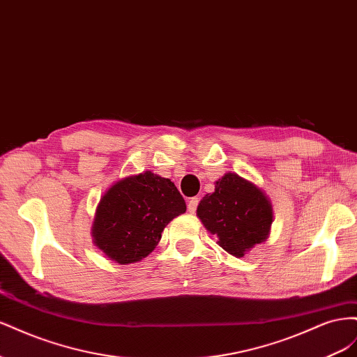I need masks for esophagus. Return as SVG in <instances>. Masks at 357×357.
<instances>
[{
    "label": "esophagus",
    "instance_id": "1",
    "mask_svg": "<svg viewBox=\"0 0 357 357\" xmlns=\"http://www.w3.org/2000/svg\"><path fill=\"white\" fill-rule=\"evenodd\" d=\"M198 204H199V198H190L189 199V202H188V211L189 213H195L197 211V207H198Z\"/></svg>",
    "mask_w": 357,
    "mask_h": 357
}]
</instances>
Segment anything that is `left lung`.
Listing matches in <instances>:
<instances>
[{
    "label": "left lung",
    "instance_id": "8db88e82",
    "mask_svg": "<svg viewBox=\"0 0 357 357\" xmlns=\"http://www.w3.org/2000/svg\"><path fill=\"white\" fill-rule=\"evenodd\" d=\"M214 185V192L199 201L197 215L225 252L243 257L268 238L274 222L271 199L262 188L232 171Z\"/></svg>",
    "mask_w": 357,
    "mask_h": 357
}]
</instances>
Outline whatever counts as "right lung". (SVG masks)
I'll use <instances>...</instances> for the list:
<instances>
[{
  "label": "right lung",
  "mask_w": 357,
  "mask_h": 357,
  "mask_svg": "<svg viewBox=\"0 0 357 357\" xmlns=\"http://www.w3.org/2000/svg\"><path fill=\"white\" fill-rule=\"evenodd\" d=\"M185 211L186 202L174 183L144 171L105 190L96 207L92 240L110 261L135 264L155 250L165 226Z\"/></svg>",
  "instance_id": "right-lung-1"
}]
</instances>
